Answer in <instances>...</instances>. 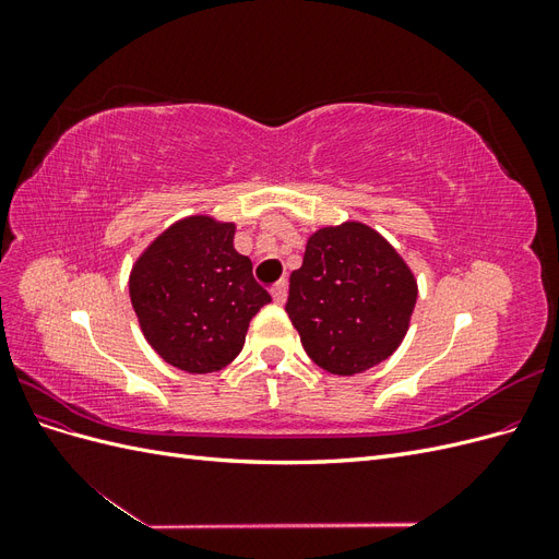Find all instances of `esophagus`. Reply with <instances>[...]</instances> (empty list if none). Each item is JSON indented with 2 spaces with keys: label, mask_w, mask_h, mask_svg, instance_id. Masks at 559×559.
<instances>
[{
  "label": "esophagus",
  "mask_w": 559,
  "mask_h": 559,
  "mask_svg": "<svg viewBox=\"0 0 559 559\" xmlns=\"http://www.w3.org/2000/svg\"><path fill=\"white\" fill-rule=\"evenodd\" d=\"M270 294H273V300L280 302V306H282V302L286 300V296H289V282L280 280V282L273 286V292H270Z\"/></svg>",
  "instance_id": "obj_1"
}]
</instances>
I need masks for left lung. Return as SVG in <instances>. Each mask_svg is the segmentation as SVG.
<instances>
[{
    "mask_svg": "<svg viewBox=\"0 0 559 559\" xmlns=\"http://www.w3.org/2000/svg\"><path fill=\"white\" fill-rule=\"evenodd\" d=\"M415 302L417 280L401 253L370 226L345 222L308 238L286 312L319 368L357 376L399 349Z\"/></svg>",
    "mask_w": 559,
    "mask_h": 559,
    "instance_id": "obj_1",
    "label": "left lung"
}]
</instances>
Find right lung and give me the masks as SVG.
<instances>
[{"instance_id": "right-lung-1", "label": "right lung", "mask_w": 559, "mask_h": 559, "mask_svg": "<svg viewBox=\"0 0 559 559\" xmlns=\"http://www.w3.org/2000/svg\"><path fill=\"white\" fill-rule=\"evenodd\" d=\"M235 224L186 216L151 242L130 273V300L146 343L186 373L226 368L270 294L233 247Z\"/></svg>"}]
</instances>
